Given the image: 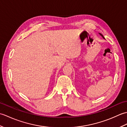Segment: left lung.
<instances>
[{"label": "left lung", "instance_id": "8db88e82", "mask_svg": "<svg viewBox=\"0 0 127 127\" xmlns=\"http://www.w3.org/2000/svg\"><path fill=\"white\" fill-rule=\"evenodd\" d=\"M99 34H100V35H101V36H102V37H103V38H104V39H105V38H104V37L103 36V35H102L101 34H100V33H99Z\"/></svg>", "mask_w": 127, "mask_h": 127}]
</instances>
